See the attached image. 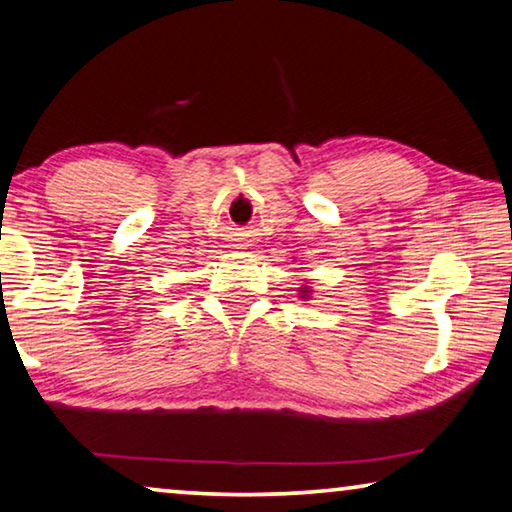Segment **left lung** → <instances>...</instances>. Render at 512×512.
<instances>
[{"mask_svg":"<svg viewBox=\"0 0 512 512\" xmlns=\"http://www.w3.org/2000/svg\"><path fill=\"white\" fill-rule=\"evenodd\" d=\"M299 294H301V299H306V297H311V290H308V287H299Z\"/></svg>","mask_w":512,"mask_h":512,"instance_id":"left-lung-1","label":"left lung"}]
</instances>
